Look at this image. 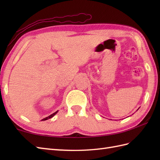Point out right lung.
Here are the masks:
<instances>
[{
  "mask_svg": "<svg viewBox=\"0 0 160 160\" xmlns=\"http://www.w3.org/2000/svg\"><path fill=\"white\" fill-rule=\"evenodd\" d=\"M58 112V111H56L55 113H52V115H50L49 116H48V117H47V118H44V119H42V120H41V121H45V120H49V119H50V118H53L54 115H55Z\"/></svg>",
  "mask_w": 160,
  "mask_h": 160,
  "instance_id": "1",
  "label": "right lung"
}]
</instances>
